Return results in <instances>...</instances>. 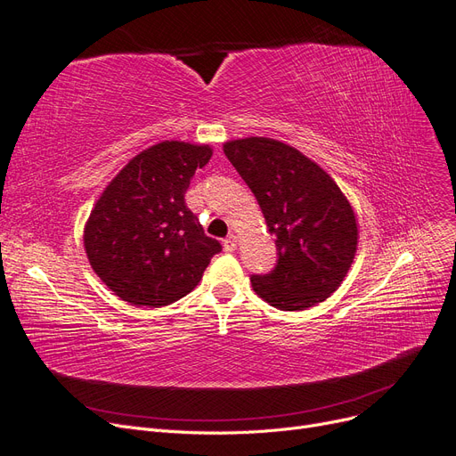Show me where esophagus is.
<instances>
[{
    "instance_id": "esophagus-1",
    "label": "esophagus",
    "mask_w": 456,
    "mask_h": 456,
    "mask_svg": "<svg viewBox=\"0 0 456 456\" xmlns=\"http://www.w3.org/2000/svg\"><path fill=\"white\" fill-rule=\"evenodd\" d=\"M224 251H228V253H232V251H236L238 249V236H233V233H230V236L224 240Z\"/></svg>"
}]
</instances>
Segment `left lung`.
Returning a JSON list of instances; mask_svg holds the SVG:
<instances>
[{
    "label": "left lung",
    "instance_id": "obj_1",
    "mask_svg": "<svg viewBox=\"0 0 456 456\" xmlns=\"http://www.w3.org/2000/svg\"><path fill=\"white\" fill-rule=\"evenodd\" d=\"M223 150L278 245V265L253 275V291L285 312L320 305L340 287L355 256L360 230L352 203L325 169L291 144L247 136Z\"/></svg>",
    "mask_w": 456,
    "mask_h": 456
}]
</instances>
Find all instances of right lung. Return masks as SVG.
Listing matches in <instances>:
<instances>
[{
    "label": "right lung",
    "mask_w": 456,
    "mask_h": 456,
    "mask_svg": "<svg viewBox=\"0 0 456 456\" xmlns=\"http://www.w3.org/2000/svg\"><path fill=\"white\" fill-rule=\"evenodd\" d=\"M213 156L209 144L163 141L136 154L96 200L84 228L89 265L133 306L161 308L186 297L223 249L184 194Z\"/></svg>",
    "instance_id": "obj_1"
}]
</instances>
